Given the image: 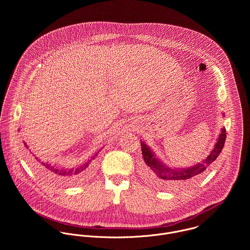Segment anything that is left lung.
I'll list each match as a JSON object with an SVG mask.
<instances>
[{"instance_id": "1", "label": "left lung", "mask_w": 250, "mask_h": 250, "mask_svg": "<svg viewBox=\"0 0 250 250\" xmlns=\"http://www.w3.org/2000/svg\"><path fill=\"white\" fill-rule=\"evenodd\" d=\"M226 139L225 128L221 130V133L214 145V149L210 155L200 164H197L188 168H171L164 165L158 160L151 149L142 142V151L143 160L146 165L145 171L146 176L152 183L161 188H173L180 186H185L190 181L200 177L205 170L216 160L220 154Z\"/></svg>"}]
</instances>
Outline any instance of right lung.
Returning a JSON list of instances; mask_svg holds the SVG:
<instances>
[{
	"mask_svg": "<svg viewBox=\"0 0 250 250\" xmlns=\"http://www.w3.org/2000/svg\"><path fill=\"white\" fill-rule=\"evenodd\" d=\"M24 144L27 148H29L26 143H24ZM98 153H99V151L96 152L84 164L80 165L75 168H64V167L53 166L49 163L40 162V160H38L36 157L35 159L31 158V161H32L34 167H36V170L45 178L48 179L52 182H55V183L68 185V184H72L75 181L85 176L88 173V171L90 169V164H91L92 160H95Z\"/></svg>",
	"mask_w": 250,
	"mask_h": 250,
	"instance_id": "1",
	"label": "right lung"
}]
</instances>
